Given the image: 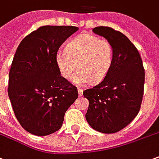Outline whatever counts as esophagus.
Returning <instances> with one entry per match:
<instances>
[{
  "label": "esophagus",
  "instance_id": "obj_1",
  "mask_svg": "<svg viewBox=\"0 0 159 159\" xmlns=\"http://www.w3.org/2000/svg\"><path fill=\"white\" fill-rule=\"evenodd\" d=\"M77 91H78V95H79V97H81L82 95H83V92H84V89L81 88L77 89Z\"/></svg>",
  "mask_w": 159,
  "mask_h": 159
}]
</instances>
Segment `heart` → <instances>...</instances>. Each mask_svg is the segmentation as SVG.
Listing matches in <instances>:
<instances>
[{"label": "heart", "instance_id": "heart-1", "mask_svg": "<svg viewBox=\"0 0 159 159\" xmlns=\"http://www.w3.org/2000/svg\"><path fill=\"white\" fill-rule=\"evenodd\" d=\"M113 59L114 48L108 40L84 33L71 40L64 51L57 53L56 63L65 79H70L78 66L73 83L86 84L91 79L97 84L110 72Z\"/></svg>", "mask_w": 159, "mask_h": 159}]
</instances>
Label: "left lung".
<instances>
[{
    "instance_id": "obj_1",
    "label": "left lung",
    "mask_w": 159,
    "mask_h": 159,
    "mask_svg": "<svg viewBox=\"0 0 159 159\" xmlns=\"http://www.w3.org/2000/svg\"><path fill=\"white\" fill-rule=\"evenodd\" d=\"M93 32L112 44L114 59L104 79L84 91V98L89 100L85 117L94 129L115 133L126 127L139 113L144 69L138 49L125 34L110 27H97Z\"/></svg>"
}]
</instances>
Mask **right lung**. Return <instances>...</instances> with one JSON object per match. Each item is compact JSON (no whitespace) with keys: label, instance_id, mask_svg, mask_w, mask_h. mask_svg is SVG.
<instances>
[{"label":"right lung","instance_id":"right-lung-1","mask_svg":"<svg viewBox=\"0 0 159 159\" xmlns=\"http://www.w3.org/2000/svg\"><path fill=\"white\" fill-rule=\"evenodd\" d=\"M78 30L74 26H43L19 44L8 76V97L17 120L35 136L57 131L66 111L78 98L56 63L61 45Z\"/></svg>","mask_w":159,"mask_h":159}]
</instances>
